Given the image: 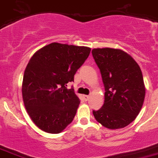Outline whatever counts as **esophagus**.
Here are the masks:
<instances>
[{
    "label": "esophagus",
    "mask_w": 158,
    "mask_h": 158,
    "mask_svg": "<svg viewBox=\"0 0 158 158\" xmlns=\"http://www.w3.org/2000/svg\"><path fill=\"white\" fill-rule=\"evenodd\" d=\"M82 97H83V99L85 101H88L89 99V96H87V95H83Z\"/></svg>",
    "instance_id": "obj_1"
}]
</instances>
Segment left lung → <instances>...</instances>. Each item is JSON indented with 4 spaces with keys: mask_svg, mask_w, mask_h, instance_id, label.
Here are the masks:
<instances>
[{
    "mask_svg": "<svg viewBox=\"0 0 158 158\" xmlns=\"http://www.w3.org/2000/svg\"><path fill=\"white\" fill-rule=\"evenodd\" d=\"M92 54L105 88L103 105L93 110V116L108 129L125 127L135 120L144 101L141 69L132 56L121 49L94 48Z\"/></svg>",
    "mask_w": 158,
    "mask_h": 158,
    "instance_id": "left-lung-1",
    "label": "left lung"
}]
</instances>
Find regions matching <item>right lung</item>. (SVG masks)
<instances>
[{"mask_svg":"<svg viewBox=\"0 0 158 158\" xmlns=\"http://www.w3.org/2000/svg\"><path fill=\"white\" fill-rule=\"evenodd\" d=\"M91 48L53 42L33 55L24 70L22 98L27 113L42 131L59 134L74 119L80 101L67 83Z\"/></svg>","mask_w":158,"mask_h":158,"instance_id":"obj_1","label":"right lung"}]
</instances>
